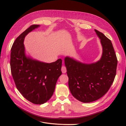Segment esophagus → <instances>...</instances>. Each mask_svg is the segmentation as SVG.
<instances>
[{
  "mask_svg": "<svg viewBox=\"0 0 126 126\" xmlns=\"http://www.w3.org/2000/svg\"><path fill=\"white\" fill-rule=\"evenodd\" d=\"M62 72L63 74H64L66 73V71H67V69H66V68L65 66H63L62 67Z\"/></svg>",
  "mask_w": 126,
  "mask_h": 126,
  "instance_id": "1",
  "label": "esophagus"
}]
</instances>
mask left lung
<instances>
[{
    "mask_svg": "<svg viewBox=\"0 0 126 126\" xmlns=\"http://www.w3.org/2000/svg\"><path fill=\"white\" fill-rule=\"evenodd\" d=\"M94 31L102 47L99 60L85 63L68 56L64 58L70 92L82 102H93L104 96L116 74L118 61L111 40L97 30Z\"/></svg>",
    "mask_w": 126,
    "mask_h": 126,
    "instance_id": "left-lung-1",
    "label": "left lung"
}]
</instances>
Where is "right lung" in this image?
<instances>
[{
  "mask_svg": "<svg viewBox=\"0 0 126 126\" xmlns=\"http://www.w3.org/2000/svg\"><path fill=\"white\" fill-rule=\"evenodd\" d=\"M40 25L27 29L14 41L11 49V72L17 89L34 104L46 102L52 96L57 80L62 74V60L46 63L27 56L24 41L26 36Z\"/></svg>",
  "mask_w": 126,
  "mask_h": 126,
  "instance_id": "obj_1",
  "label": "right lung"
}]
</instances>
